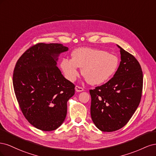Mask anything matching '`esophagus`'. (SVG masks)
I'll use <instances>...</instances> for the list:
<instances>
[{
  "instance_id": "esophagus-1",
  "label": "esophagus",
  "mask_w": 156,
  "mask_h": 156,
  "mask_svg": "<svg viewBox=\"0 0 156 156\" xmlns=\"http://www.w3.org/2000/svg\"><path fill=\"white\" fill-rule=\"evenodd\" d=\"M75 91L77 92H83L84 90V89L82 87H80L79 86H76L75 88Z\"/></svg>"
}]
</instances>
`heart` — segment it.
<instances>
[{"label": "heart", "instance_id": "b5f03b06", "mask_svg": "<svg viewBox=\"0 0 156 156\" xmlns=\"http://www.w3.org/2000/svg\"><path fill=\"white\" fill-rule=\"evenodd\" d=\"M119 60L116 56L105 51L81 48L72 53V59L63 58L60 66L66 78L74 81L79 74L78 68H82V73L92 85H98L107 81L119 67Z\"/></svg>", "mask_w": 156, "mask_h": 156}]
</instances>
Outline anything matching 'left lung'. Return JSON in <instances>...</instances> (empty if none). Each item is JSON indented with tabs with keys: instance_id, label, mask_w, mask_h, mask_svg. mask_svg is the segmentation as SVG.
Returning a JSON list of instances; mask_svg holds the SVG:
<instances>
[{
	"instance_id": "8db88e82",
	"label": "left lung",
	"mask_w": 156,
	"mask_h": 156,
	"mask_svg": "<svg viewBox=\"0 0 156 156\" xmlns=\"http://www.w3.org/2000/svg\"><path fill=\"white\" fill-rule=\"evenodd\" d=\"M121 61L115 74L105 84L90 90V114L94 124L102 131L122 128L134 114L142 96V69L134 56L118 45Z\"/></svg>"
}]
</instances>
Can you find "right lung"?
Listing matches in <instances>:
<instances>
[{"instance_id":"1","label":"right lung","mask_w":156,"mask_h":156,"mask_svg":"<svg viewBox=\"0 0 156 156\" xmlns=\"http://www.w3.org/2000/svg\"><path fill=\"white\" fill-rule=\"evenodd\" d=\"M68 50L60 44L39 43L23 53L16 64L13 85L26 119L45 131L60 127L67 114V102L75 85L56 66L61 53Z\"/></svg>"}]
</instances>
